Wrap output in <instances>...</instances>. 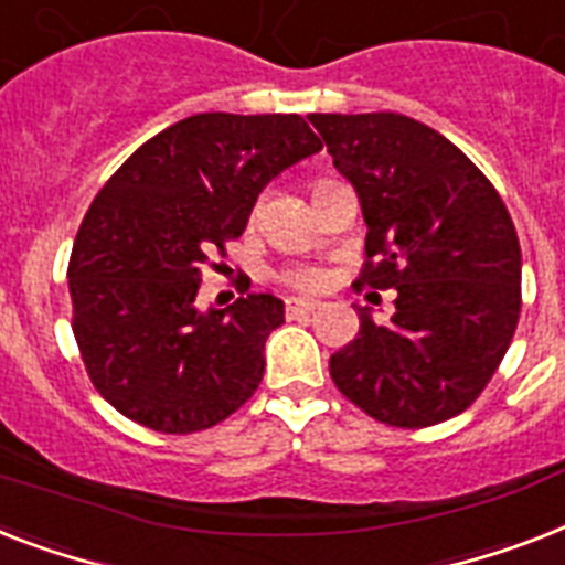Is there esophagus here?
<instances>
[{
	"mask_svg": "<svg viewBox=\"0 0 565 565\" xmlns=\"http://www.w3.org/2000/svg\"><path fill=\"white\" fill-rule=\"evenodd\" d=\"M319 307H322V301H316V298H287V316L290 319L316 313Z\"/></svg>",
	"mask_w": 565,
	"mask_h": 565,
	"instance_id": "obj_1",
	"label": "esophagus"
}]
</instances>
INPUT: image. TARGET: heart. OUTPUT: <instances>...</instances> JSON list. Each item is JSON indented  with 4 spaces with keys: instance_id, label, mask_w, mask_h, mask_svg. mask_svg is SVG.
<instances>
[{
    "instance_id": "heart-1",
    "label": "heart",
    "mask_w": 565,
    "mask_h": 565,
    "mask_svg": "<svg viewBox=\"0 0 565 565\" xmlns=\"http://www.w3.org/2000/svg\"><path fill=\"white\" fill-rule=\"evenodd\" d=\"M290 281L296 284V287L313 290V287H319V284H322V273H319V269H296V273L290 275Z\"/></svg>"
}]
</instances>
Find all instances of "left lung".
I'll return each mask as SVG.
<instances>
[{
    "label": "left lung",
    "instance_id": "left-lung-1",
    "mask_svg": "<svg viewBox=\"0 0 565 565\" xmlns=\"http://www.w3.org/2000/svg\"><path fill=\"white\" fill-rule=\"evenodd\" d=\"M360 196V287L397 290L392 322L360 310L330 377L380 424L420 429L470 406L497 374L522 307V252L502 196L441 132L397 113H313Z\"/></svg>",
    "mask_w": 565,
    "mask_h": 565
}]
</instances>
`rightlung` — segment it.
Here are the masks:
<instances>
[{
  "label": "right lung",
  "mask_w": 565,
  "mask_h": 565,
  "mask_svg": "<svg viewBox=\"0 0 565 565\" xmlns=\"http://www.w3.org/2000/svg\"><path fill=\"white\" fill-rule=\"evenodd\" d=\"M319 150L301 116L200 113L107 179L77 228L68 292L86 374L109 406L188 435L255 394L284 301L249 292L203 313L194 298L209 255L243 235L267 182Z\"/></svg>",
  "instance_id": "1"
}]
</instances>
